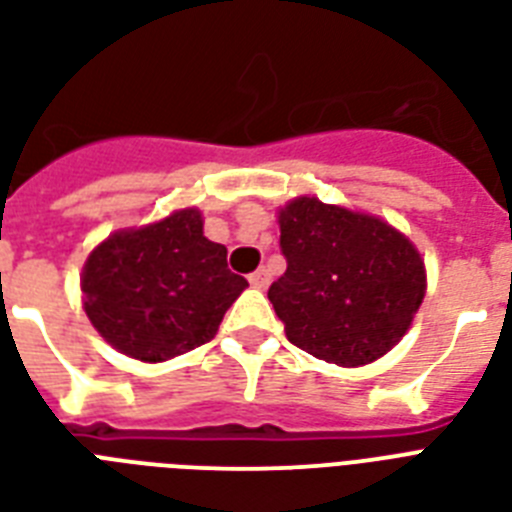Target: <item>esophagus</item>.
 Here are the masks:
<instances>
[{
    "label": "esophagus",
    "instance_id": "obj_1",
    "mask_svg": "<svg viewBox=\"0 0 512 512\" xmlns=\"http://www.w3.org/2000/svg\"><path fill=\"white\" fill-rule=\"evenodd\" d=\"M249 284L255 289H265L268 284H271V273L265 271V268H260V271H255L252 276H249Z\"/></svg>",
    "mask_w": 512,
    "mask_h": 512
}]
</instances>
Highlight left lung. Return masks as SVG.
<instances>
[{"label": "left lung", "instance_id": "left-lung-1", "mask_svg": "<svg viewBox=\"0 0 512 512\" xmlns=\"http://www.w3.org/2000/svg\"><path fill=\"white\" fill-rule=\"evenodd\" d=\"M287 271L268 289L289 342L337 366L385 356L425 297V263L380 217L300 196L279 212Z\"/></svg>", "mask_w": 512, "mask_h": 512}]
</instances>
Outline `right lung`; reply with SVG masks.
<instances>
[{
    "label": "right lung",
    "instance_id": "obj_1",
    "mask_svg": "<svg viewBox=\"0 0 512 512\" xmlns=\"http://www.w3.org/2000/svg\"><path fill=\"white\" fill-rule=\"evenodd\" d=\"M228 249L204 236L199 209L111 233L82 271L84 313L100 337L138 361H167L217 335L247 289Z\"/></svg>",
    "mask_w": 512,
    "mask_h": 512
}]
</instances>
